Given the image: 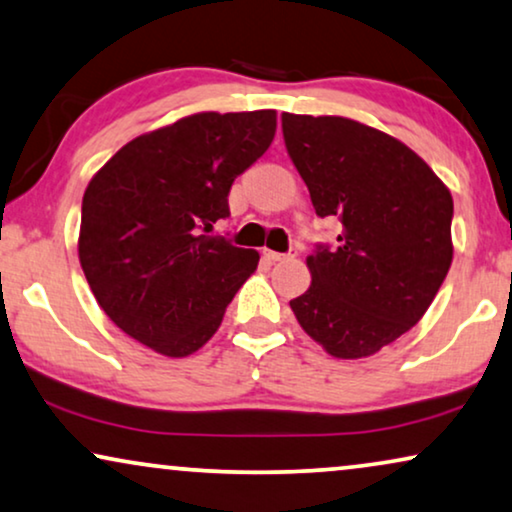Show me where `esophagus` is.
<instances>
[{
  "label": "esophagus",
  "mask_w": 512,
  "mask_h": 512,
  "mask_svg": "<svg viewBox=\"0 0 512 512\" xmlns=\"http://www.w3.org/2000/svg\"><path fill=\"white\" fill-rule=\"evenodd\" d=\"M262 255H264V260H269V262H281V260H288V257H295L292 252H290V255H283V252H276V250H269V248H264Z\"/></svg>",
  "instance_id": "34e87169"
}]
</instances>
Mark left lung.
Listing matches in <instances>:
<instances>
[{"label":"left lung","mask_w":512,"mask_h":512,"mask_svg":"<svg viewBox=\"0 0 512 512\" xmlns=\"http://www.w3.org/2000/svg\"><path fill=\"white\" fill-rule=\"evenodd\" d=\"M285 147L337 248L306 257L311 285L290 309L335 358H367L419 323L452 267L454 203L405 142L346 117L283 114Z\"/></svg>","instance_id":"obj_1"}]
</instances>
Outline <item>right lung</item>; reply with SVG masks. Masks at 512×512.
Masks as SVG:
<instances>
[{
    "instance_id": "right-lung-1",
    "label": "right lung",
    "mask_w": 512,
    "mask_h": 512,
    "mask_svg": "<svg viewBox=\"0 0 512 512\" xmlns=\"http://www.w3.org/2000/svg\"><path fill=\"white\" fill-rule=\"evenodd\" d=\"M274 135L276 109L199 112L138 135L91 177L79 262L100 309L135 342L185 358L215 335L260 252L208 231Z\"/></svg>"
}]
</instances>
